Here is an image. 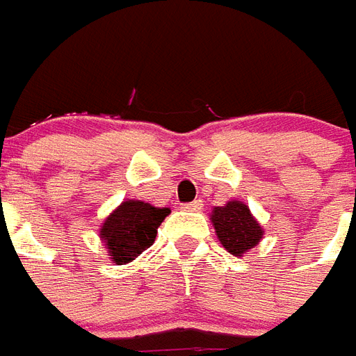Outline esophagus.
<instances>
[{
  "label": "esophagus",
  "mask_w": 356,
  "mask_h": 356,
  "mask_svg": "<svg viewBox=\"0 0 356 356\" xmlns=\"http://www.w3.org/2000/svg\"><path fill=\"white\" fill-rule=\"evenodd\" d=\"M182 209L184 211H201V209H203V201H201V199H195V201H191V203H186Z\"/></svg>",
  "instance_id": "obj_1"
}]
</instances>
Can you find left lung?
Returning a JSON list of instances; mask_svg holds the SVG:
<instances>
[{
    "mask_svg": "<svg viewBox=\"0 0 356 356\" xmlns=\"http://www.w3.org/2000/svg\"><path fill=\"white\" fill-rule=\"evenodd\" d=\"M211 222L218 241L234 257H243L249 249L259 245L264 236L261 222L254 218L249 207L238 199H232L224 207H214Z\"/></svg>",
    "mask_w": 356,
    "mask_h": 356,
    "instance_id": "1",
    "label": "left lung"
}]
</instances>
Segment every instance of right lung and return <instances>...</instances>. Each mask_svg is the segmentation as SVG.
I'll return each instance as SVG.
<instances>
[{
	"label": "right lung",
	"mask_w": 356,
	"mask_h": 356,
	"mask_svg": "<svg viewBox=\"0 0 356 356\" xmlns=\"http://www.w3.org/2000/svg\"><path fill=\"white\" fill-rule=\"evenodd\" d=\"M170 214L168 207H153L140 199H126L109 213L99 228L102 243L115 264L132 263L153 245L157 228Z\"/></svg>",
	"instance_id": "obj_1"
}]
</instances>
